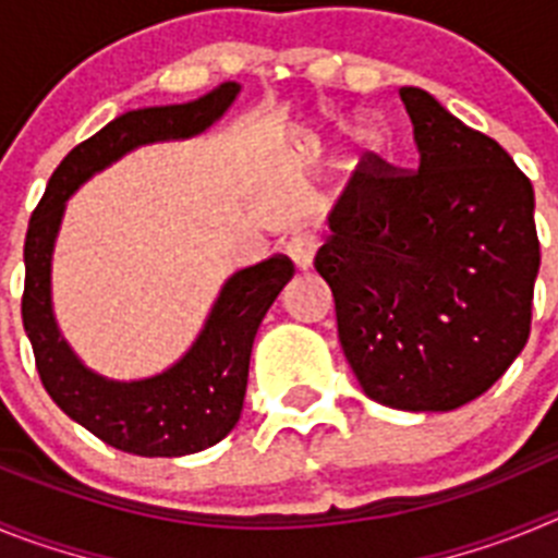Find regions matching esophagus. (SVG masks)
<instances>
[{
	"label": "esophagus",
	"instance_id": "esophagus-1",
	"mask_svg": "<svg viewBox=\"0 0 558 558\" xmlns=\"http://www.w3.org/2000/svg\"><path fill=\"white\" fill-rule=\"evenodd\" d=\"M318 245H322L318 234H313V231H295V234L288 240V256L293 259L295 268L307 270V268H313V259H315V251H318Z\"/></svg>",
	"mask_w": 558,
	"mask_h": 558
}]
</instances>
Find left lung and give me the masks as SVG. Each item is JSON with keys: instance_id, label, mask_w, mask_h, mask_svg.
Segmentation results:
<instances>
[{"instance_id": "1", "label": "left lung", "mask_w": 558, "mask_h": 558, "mask_svg": "<svg viewBox=\"0 0 558 558\" xmlns=\"http://www.w3.org/2000/svg\"><path fill=\"white\" fill-rule=\"evenodd\" d=\"M416 167L368 156L329 211L315 270L360 388L399 411L489 391L531 332L534 186L511 156L422 88H399Z\"/></svg>"}]
</instances>
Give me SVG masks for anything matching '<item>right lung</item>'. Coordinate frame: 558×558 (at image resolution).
Segmentation results:
<instances>
[{
	"label": "right lung",
	"mask_w": 558,
	"mask_h": 558,
	"mask_svg": "<svg viewBox=\"0 0 558 558\" xmlns=\"http://www.w3.org/2000/svg\"><path fill=\"white\" fill-rule=\"evenodd\" d=\"M240 95L236 83L184 106L128 111L81 142L49 179L24 240L22 322L44 388L58 408L100 441L145 458H179L218 445L236 425L248 386L254 335L265 313L293 276V263L276 254L236 270L220 290L206 327L190 352L167 372L133 383L106 379L86 368L69 349L52 315L49 263L66 198L97 170L133 147L186 140L220 120Z\"/></svg>",
	"instance_id": "right-lung-1"
}]
</instances>
